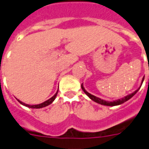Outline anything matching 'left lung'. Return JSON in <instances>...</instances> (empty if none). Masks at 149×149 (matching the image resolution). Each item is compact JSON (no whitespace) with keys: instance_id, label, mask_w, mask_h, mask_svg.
Here are the masks:
<instances>
[{"instance_id":"obj_1","label":"left lung","mask_w":149,"mask_h":149,"mask_svg":"<svg viewBox=\"0 0 149 149\" xmlns=\"http://www.w3.org/2000/svg\"><path fill=\"white\" fill-rule=\"evenodd\" d=\"M143 81H144V78L142 79V81H141V86H140V87H139L138 90H136V91H134V92H133L132 93H130V94H128V95L125 96V97L121 98V99L116 100H113V101H107V100H102L99 97H97L96 96L92 95V94H91L90 93H88V92H87V91L85 90V88H84V86H83V84H82V85H81V88H82V90L84 91V93H86V95L88 96L89 97L91 98L92 100H93L94 102H96V103L101 104V105H105V106L113 107V106H117V105H120V104H123V103H125V102H126L129 99H131V98H132V97H133V96H134V94H135V93H136L137 92L139 91V89L141 88V85H142V83H143Z\"/></svg>"}]
</instances>
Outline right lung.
<instances>
[{"mask_svg":"<svg viewBox=\"0 0 149 149\" xmlns=\"http://www.w3.org/2000/svg\"><path fill=\"white\" fill-rule=\"evenodd\" d=\"M57 93H58V91H57V92L55 93V95H54L53 97H52L50 99L47 100L46 101L43 102V103H42V104H36V105H30V104H24V103L22 102L21 100H19L18 99H17V101L19 102L20 104H22V105H24V106H25V107H30V108H36V109L42 108V107H46V106H49V104H51L52 103V102L55 100V99H56V95H57Z\"/></svg>","mask_w":149,"mask_h":149,"instance_id":"1","label":"right lung"}]
</instances>
